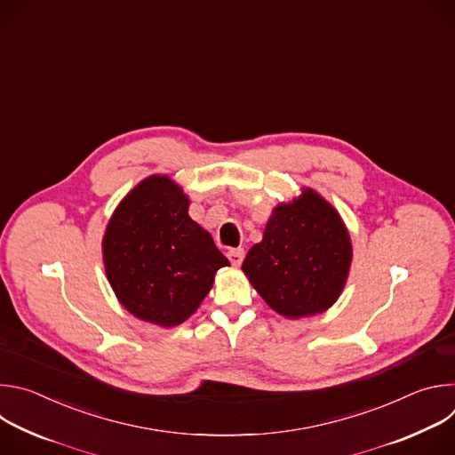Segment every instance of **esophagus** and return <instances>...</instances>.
I'll return each instance as SVG.
<instances>
[{
  "instance_id": "obj_1",
  "label": "esophagus",
  "mask_w": 455,
  "mask_h": 455,
  "mask_svg": "<svg viewBox=\"0 0 455 455\" xmlns=\"http://www.w3.org/2000/svg\"><path fill=\"white\" fill-rule=\"evenodd\" d=\"M227 257L230 259V263H232L234 267H239V265L243 263L244 251H243V248H232V250H228V251H227Z\"/></svg>"
}]
</instances>
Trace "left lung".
<instances>
[{
  "label": "left lung",
  "mask_w": 455,
  "mask_h": 455,
  "mask_svg": "<svg viewBox=\"0 0 455 455\" xmlns=\"http://www.w3.org/2000/svg\"><path fill=\"white\" fill-rule=\"evenodd\" d=\"M353 263L349 230L339 211L309 187L281 202L241 270L279 315L297 320L328 311L344 291Z\"/></svg>",
  "instance_id": "1"
}]
</instances>
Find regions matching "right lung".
<instances>
[{
	"mask_svg": "<svg viewBox=\"0 0 455 455\" xmlns=\"http://www.w3.org/2000/svg\"><path fill=\"white\" fill-rule=\"evenodd\" d=\"M190 200L167 174H151L113 211L102 261L109 286L139 320L160 328L183 323L211 291L228 259L188 216Z\"/></svg>",
	"mask_w": 455,
	"mask_h": 455,
	"instance_id": "add662e5",
	"label": "right lung"
}]
</instances>
